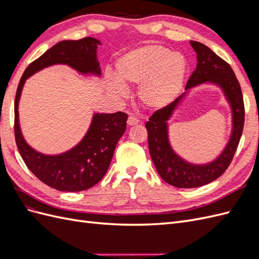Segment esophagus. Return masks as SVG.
Returning <instances> with one entry per match:
<instances>
[{
	"mask_svg": "<svg viewBox=\"0 0 259 259\" xmlns=\"http://www.w3.org/2000/svg\"><path fill=\"white\" fill-rule=\"evenodd\" d=\"M139 123V120L137 119V117H135V116H128V119H127V125L128 126H134V125H137Z\"/></svg>",
	"mask_w": 259,
	"mask_h": 259,
	"instance_id": "obj_1",
	"label": "esophagus"
}]
</instances>
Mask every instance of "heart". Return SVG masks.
<instances>
[{
	"label": "heart",
	"mask_w": 259,
	"mask_h": 259,
	"mask_svg": "<svg viewBox=\"0 0 259 259\" xmlns=\"http://www.w3.org/2000/svg\"><path fill=\"white\" fill-rule=\"evenodd\" d=\"M187 61L182 54L165 46L151 44L132 50L116 60L114 76L108 77V89L121 96L124 86L138 85V99L146 109L158 111L168 107L182 92Z\"/></svg>",
	"instance_id": "b5f03b06"
}]
</instances>
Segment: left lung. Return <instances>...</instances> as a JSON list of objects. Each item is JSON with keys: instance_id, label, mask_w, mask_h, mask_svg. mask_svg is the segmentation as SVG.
I'll return each instance as SVG.
<instances>
[{"instance_id": "8db88e82", "label": "left lung", "mask_w": 259, "mask_h": 259, "mask_svg": "<svg viewBox=\"0 0 259 259\" xmlns=\"http://www.w3.org/2000/svg\"><path fill=\"white\" fill-rule=\"evenodd\" d=\"M197 53V68L186 85V92L168 107L158 110L146 123L151 159L164 182L177 188L207 185L228 168L238 148L244 125V105L239 81L225 60L200 42L190 41ZM202 83L215 84L223 92L232 110V133L223 151L206 163H192L182 158L170 145L168 121L191 90Z\"/></svg>"}]
</instances>
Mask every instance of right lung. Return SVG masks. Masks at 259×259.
<instances>
[{
	"label": "right lung",
	"mask_w": 259,
	"mask_h": 259,
	"mask_svg": "<svg viewBox=\"0 0 259 259\" xmlns=\"http://www.w3.org/2000/svg\"><path fill=\"white\" fill-rule=\"evenodd\" d=\"M95 37L61 41L27 67L15 98V137L22 160L42 183L59 191H83L99 183L108 170L115 146L126 130L124 112L93 114L90 127L81 142L59 154H44L31 147L22 135L18 106L26 80L44 68L66 65L82 75L101 76Z\"/></svg>",
	"instance_id": "1"
}]
</instances>
